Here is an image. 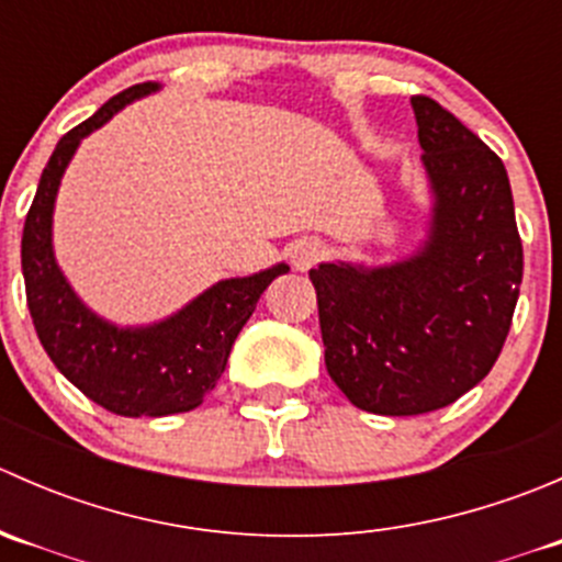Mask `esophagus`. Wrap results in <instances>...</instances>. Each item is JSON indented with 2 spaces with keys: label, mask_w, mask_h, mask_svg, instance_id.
I'll return each mask as SVG.
<instances>
[{
  "label": "esophagus",
  "mask_w": 562,
  "mask_h": 562,
  "mask_svg": "<svg viewBox=\"0 0 562 562\" xmlns=\"http://www.w3.org/2000/svg\"><path fill=\"white\" fill-rule=\"evenodd\" d=\"M323 245L317 239H302L291 247V260L299 271H310L323 258Z\"/></svg>",
  "instance_id": "esophagus-1"
}]
</instances>
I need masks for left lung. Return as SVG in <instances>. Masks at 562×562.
I'll return each instance as SVG.
<instances>
[{
    "label": "left lung",
    "mask_w": 562,
    "mask_h": 562,
    "mask_svg": "<svg viewBox=\"0 0 562 562\" xmlns=\"http://www.w3.org/2000/svg\"><path fill=\"white\" fill-rule=\"evenodd\" d=\"M411 105L429 192L424 239L391 263L310 271L328 375L378 416L438 411L484 381L522 285L506 166L443 105Z\"/></svg>",
    "instance_id": "left-lung-1"
}]
</instances>
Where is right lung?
Masks as SVG:
<instances>
[{"label":"right lung","mask_w":562,"mask_h":562,"mask_svg":"<svg viewBox=\"0 0 562 562\" xmlns=\"http://www.w3.org/2000/svg\"><path fill=\"white\" fill-rule=\"evenodd\" d=\"M155 92H160L157 81L135 83L61 135L40 176L21 239L26 304L45 353L89 400L127 418L171 416L201 405L225 372L231 348L260 293L274 277L291 271L288 263H274L255 274L228 277L168 317L138 326L105 321L78 296L54 252L61 176L87 135L111 122L124 105Z\"/></svg>","instance_id":"obj_1"}]
</instances>
